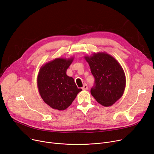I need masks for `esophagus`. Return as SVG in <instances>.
Returning <instances> with one entry per match:
<instances>
[{
  "label": "esophagus",
  "instance_id": "34e87169",
  "mask_svg": "<svg viewBox=\"0 0 154 154\" xmlns=\"http://www.w3.org/2000/svg\"><path fill=\"white\" fill-rule=\"evenodd\" d=\"M82 89L84 91H87L88 90V86H87V85L86 84H84V86L82 87Z\"/></svg>",
  "mask_w": 154,
  "mask_h": 154
}]
</instances>
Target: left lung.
I'll list each match as a JSON object with an SVG mask.
<instances>
[{
	"instance_id": "obj_1",
	"label": "left lung",
	"mask_w": 154,
	"mask_h": 154,
	"mask_svg": "<svg viewBox=\"0 0 154 154\" xmlns=\"http://www.w3.org/2000/svg\"><path fill=\"white\" fill-rule=\"evenodd\" d=\"M84 58L95 78V85L91 90L92 95L102 106H112L125 91L126 79L122 66L106 52L94 53Z\"/></svg>"
}]
</instances>
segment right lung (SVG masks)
<instances>
[{
  "instance_id": "right-lung-1",
  "label": "right lung",
  "mask_w": 154,
  "mask_h": 154,
  "mask_svg": "<svg viewBox=\"0 0 154 154\" xmlns=\"http://www.w3.org/2000/svg\"><path fill=\"white\" fill-rule=\"evenodd\" d=\"M74 60L57 58L40 67L37 76V87L43 100L54 109L64 110L69 107L82 91L74 80L67 75V69Z\"/></svg>"
}]
</instances>
